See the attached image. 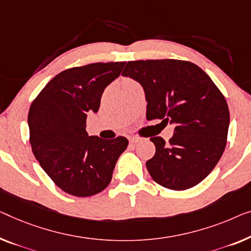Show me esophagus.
Instances as JSON below:
<instances>
[{"mask_svg":"<svg viewBox=\"0 0 251 251\" xmlns=\"http://www.w3.org/2000/svg\"><path fill=\"white\" fill-rule=\"evenodd\" d=\"M139 141H140V138H138V137H130L129 138L130 144H137V143H139Z\"/></svg>","mask_w":251,"mask_h":251,"instance_id":"obj_1","label":"esophagus"}]
</instances>
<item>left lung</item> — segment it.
Here are the masks:
<instances>
[{
	"label": "left lung",
	"mask_w": 251,
	"mask_h": 251,
	"mask_svg": "<svg viewBox=\"0 0 251 251\" xmlns=\"http://www.w3.org/2000/svg\"><path fill=\"white\" fill-rule=\"evenodd\" d=\"M122 75L143 86L147 120L174 125L169 143L151 138L156 152L146 166L152 180L172 190L201 182L226 145L230 113L223 94L202 69L188 61H130Z\"/></svg>",
	"instance_id": "obj_1"
}]
</instances>
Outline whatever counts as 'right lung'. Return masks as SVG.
<instances>
[{"label": "right lung", "instance_id": "right-lung-1", "mask_svg": "<svg viewBox=\"0 0 251 251\" xmlns=\"http://www.w3.org/2000/svg\"><path fill=\"white\" fill-rule=\"evenodd\" d=\"M126 62L92 63L56 75L30 105V145L36 159L60 189L77 197L103 191L111 182L128 139L88 136V113H97L104 89Z\"/></svg>", "mask_w": 251, "mask_h": 251}]
</instances>
